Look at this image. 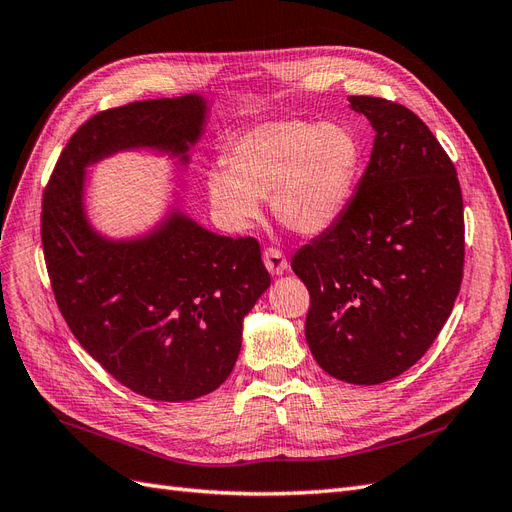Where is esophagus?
Here are the masks:
<instances>
[{
  "instance_id": "1",
  "label": "esophagus",
  "mask_w": 512,
  "mask_h": 512,
  "mask_svg": "<svg viewBox=\"0 0 512 512\" xmlns=\"http://www.w3.org/2000/svg\"><path fill=\"white\" fill-rule=\"evenodd\" d=\"M262 260H265V267L269 269L271 275H282L288 269V260L282 250L277 247H267L265 254H262Z\"/></svg>"
}]
</instances>
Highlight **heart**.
Instances as JSON below:
<instances>
[{
  "mask_svg": "<svg viewBox=\"0 0 512 512\" xmlns=\"http://www.w3.org/2000/svg\"><path fill=\"white\" fill-rule=\"evenodd\" d=\"M226 170L207 181L222 218L243 228L271 198L275 218L299 235H320L344 211L359 170L356 138L335 123L267 121L241 134L226 151Z\"/></svg>",
  "mask_w": 512,
  "mask_h": 512,
  "instance_id": "1",
  "label": "heart"
}]
</instances>
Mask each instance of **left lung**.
<instances>
[{
  "label": "left lung",
  "instance_id": "8db88e82",
  "mask_svg": "<svg viewBox=\"0 0 512 512\" xmlns=\"http://www.w3.org/2000/svg\"><path fill=\"white\" fill-rule=\"evenodd\" d=\"M376 130L356 194L303 245L292 271L309 290L305 339L337 380L380 384L436 342L463 280L466 228L455 164L404 104L350 96Z\"/></svg>",
  "mask_w": 512,
  "mask_h": 512
}]
</instances>
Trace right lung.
<instances>
[{
  "label": "right lung",
  "instance_id": "obj_1",
  "mask_svg": "<svg viewBox=\"0 0 512 512\" xmlns=\"http://www.w3.org/2000/svg\"><path fill=\"white\" fill-rule=\"evenodd\" d=\"M205 111L203 98L181 96L89 117L42 196V250L61 316L117 382L158 401L203 397L230 376L243 316L271 277L254 237L215 235L181 213L145 239L98 237L83 215V175L119 149L185 153L203 132Z\"/></svg>",
  "mask_w": 512,
  "mask_h": 512
}]
</instances>
